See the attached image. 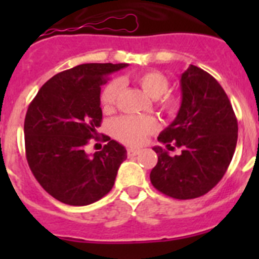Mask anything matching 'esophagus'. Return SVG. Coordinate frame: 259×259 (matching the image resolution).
<instances>
[{
  "label": "esophagus",
  "mask_w": 259,
  "mask_h": 259,
  "mask_svg": "<svg viewBox=\"0 0 259 259\" xmlns=\"http://www.w3.org/2000/svg\"><path fill=\"white\" fill-rule=\"evenodd\" d=\"M140 153V149H136V148H128L127 149V154L128 157H135Z\"/></svg>",
  "instance_id": "1"
}]
</instances>
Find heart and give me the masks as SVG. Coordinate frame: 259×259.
Masks as SVG:
<instances>
[{
  "label": "heart",
  "mask_w": 259,
  "mask_h": 259,
  "mask_svg": "<svg viewBox=\"0 0 259 259\" xmlns=\"http://www.w3.org/2000/svg\"><path fill=\"white\" fill-rule=\"evenodd\" d=\"M143 92L150 98H157L158 106L166 113H175L179 109L180 101L176 96L167 92L170 80L164 74L155 70L141 71L132 79ZM124 79L110 81L102 89L100 101L105 111H111L118 102L119 95ZM114 136L127 145L137 146L145 143L146 137L158 130L157 119L153 116H120L111 124Z\"/></svg>",
  "instance_id": "heart-1"
}]
</instances>
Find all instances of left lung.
<instances>
[{"instance_id": "1", "label": "left lung", "mask_w": 259, "mask_h": 259, "mask_svg": "<svg viewBox=\"0 0 259 259\" xmlns=\"http://www.w3.org/2000/svg\"><path fill=\"white\" fill-rule=\"evenodd\" d=\"M182 105L175 120L158 141L182 152L171 157L153 149L158 162L150 172L153 187L176 200L197 198L221 182L237 143V119L221 84L202 68L191 65L180 77Z\"/></svg>"}]
</instances>
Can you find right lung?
Masks as SVG:
<instances>
[{
    "instance_id": "add662e5",
    "label": "right lung",
    "mask_w": 259,
    "mask_h": 259,
    "mask_svg": "<svg viewBox=\"0 0 259 259\" xmlns=\"http://www.w3.org/2000/svg\"><path fill=\"white\" fill-rule=\"evenodd\" d=\"M127 63H84L62 71L41 87L24 119L26 157L50 196L84 206L101 200L115 182L127 150L106 136L101 152L84 150L101 125V87Z\"/></svg>"
}]
</instances>
